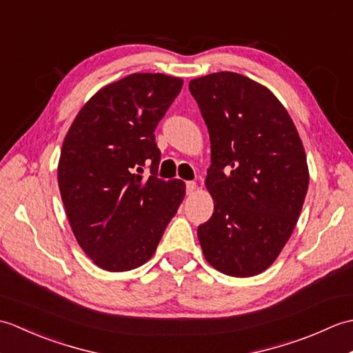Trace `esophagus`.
I'll return each instance as SVG.
<instances>
[{
	"mask_svg": "<svg viewBox=\"0 0 353 353\" xmlns=\"http://www.w3.org/2000/svg\"><path fill=\"white\" fill-rule=\"evenodd\" d=\"M196 188H197L196 182H186V194H188V196H191V194L196 191Z\"/></svg>",
	"mask_w": 353,
	"mask_h": 353,
	"instance_id": "1",
	"label": "esophagus"
}]
</instances>
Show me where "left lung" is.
<instances>
[{
  "label": "left lung",
  "instance_id": "obj_1",
  "mask_svg": "<svg viewBox=\"0 0 353 353\" xmlns=\"http://www.w3.org/2000/svg\"><path fill=\"white\" fill-rule=\"evenodd\" d=\"M211 139L205 185L214 214L197 229L219 272L256 276L273 264L301 215L310 172L287 109L252 79L221 71L190 81Z\"/></svg>",
  "mask_w": 353,
  "mask_h": 353
}]
</instances>
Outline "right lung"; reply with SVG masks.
<instances>
[{
  "label": "right lung",
  "mask_w": 353,
  "mask_h": 353,
  "mask_svg": "<svg viewBox=\"0 0 353 353\" xmlns=\"http://www.w3.org/2000/svg\"><path fill=\"white\" fill-rule=\"evenodd\" d=\"M182 86L165 74H130L101 88L63 139L57 181L66 216L81 250L108 272L145 264L185 197L182 181L157 177L154 141Z\"/></svg>",
  "instance_id": "right-lung-1"
}]
</instances>
